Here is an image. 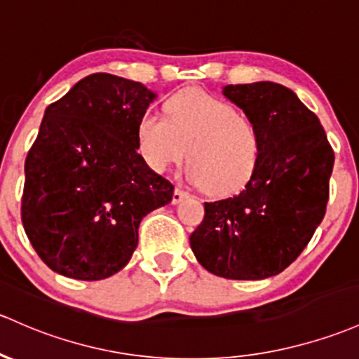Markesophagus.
Masks as SVG:
<instances>
[{"instance_id": "1", "label": "esophagus", "mask_w": 359, "mask_h": 359, "mask_svg": "<svg viewBox=\"0 0 359 359\" xmlns=\"http://www.w3.org/2000/svg\"><path fill=\"white\" fill-rule=\"evenodd\" d=\"M187 196H188L187 191H183V190H181V188H176L175 194H172V203H175V205H176V203H180L181 200L187 198Z\"/></svg>"}]
</instances>
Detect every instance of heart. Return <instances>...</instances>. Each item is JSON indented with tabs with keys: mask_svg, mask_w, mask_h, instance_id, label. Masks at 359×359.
<instances>
[{
	"mask_svg": "<svg viewBox=\"0 0 359 359\" xmlns=\"http://www.w3.org/2000/svg\"><path fill=\"white\" fill-rule=\"evenodd\" d=\"M137 147L156 172H168L188 152V180L207 195L227 196L252 178L262 137L257 123L234 106L188 88L164 104V116L152 111L140 114Z\"/></svg>",
	"mask_w": 359,
	"mask_h": 359,
	"instance_id": "heart-1",
	"label": "heart"
}]
</instances>
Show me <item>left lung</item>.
<instances>
[{
  "label": "left lung",
  "instance_id": "1",
  "mask_svg": "<svg viewBox=\"0 0 359 359\" xmlns=\"http://www.w3.org/2000/svg\"><path fill=\"white\" fill-rule=\"evenodd\" d=\"M222 94L257 123L260 157L240 194L205 203L190 246L214 276L267 279L299 257L322 222L334 150L291 88L255 82L226 86Z\"/></svg>",
  "mask_w": 359,
  "mask_h": 359
}]
</instances>
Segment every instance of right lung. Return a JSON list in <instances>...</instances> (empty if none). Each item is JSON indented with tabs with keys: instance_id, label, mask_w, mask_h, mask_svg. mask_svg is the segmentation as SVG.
Here are the masks:
<instances>
[{
	"instance_id": "1",
	"label": "right lung",
	"mask_w": 359,
	"mask_h": 359,
	"mask_svg": "<svg viewBox=\"0 0 359 359\" xmlns=\"http://www.w3.org/2000/svg\"><path fill=\"white\" fill-rule=\"evenodd\" d=\"M157 95L92 73L49 104L25 159L22 222L51 271L101 280L125 267L149 212L175 187L137 152V121Z\"/></svg>"
}]
</instances>
